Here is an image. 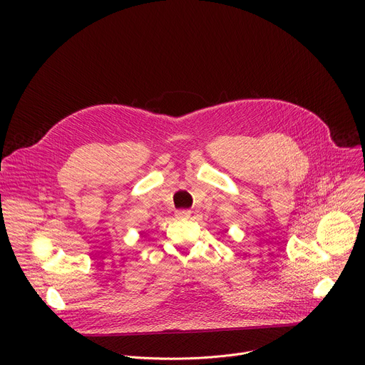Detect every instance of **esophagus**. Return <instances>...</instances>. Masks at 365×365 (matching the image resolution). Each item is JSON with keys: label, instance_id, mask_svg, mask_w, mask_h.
<instances>
[{"label": "esophagus", "instance_id": "esophagus-1", "mask_svg": "<svg viewBox=\"0 0 365 365\" xmlns=\"http://www.w3.org/2000/svg\"><path fill=\"white\" fill-rule=\"evenodd\" d=\"M175 216L178 219H187V217H190V210H178Z\"/></svg>", "mask_w": 365, "mask_h": 365}]
</instances>
